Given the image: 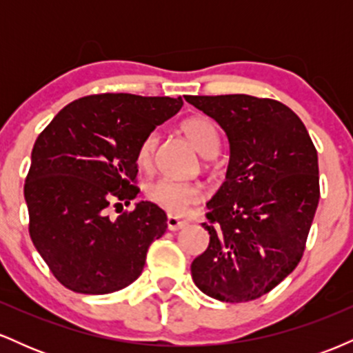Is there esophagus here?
<instances>
[{"mask_svg":"<svg viewBox=\"0 0 353 353\" xmlns=\"http://www.w3.org/2000/svg\"><path fill=\"white\" fill-rule=\"evenodd\" d=\"M185 224H188V222L182 221V219H177V217H174V216H169L168 217V229L169 230H179V229L184 228Z\"/></svg>","mask_w":353,"mask_h":353,"instance_id":"1","label":"esophagus"}]
</instances>
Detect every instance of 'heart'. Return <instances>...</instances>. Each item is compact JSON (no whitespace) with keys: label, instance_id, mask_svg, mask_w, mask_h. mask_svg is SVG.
I'll use <instances>...</instances> for the list:
<instances>
[{"label":"heart","instance_id":"b5f03b06","mask_svg":"<svg viewBox=\"0 0 353 353\" xmlns=\"http://www.w3.org/2000/svg\"><path fill=\"white\" fill-rule=\"evenodd\" d=\"M181 131L192 143L194 148L202 156L210 157L219 151L221 136L216 124L205 116H192L181 124ZM159 136L156 132H149L143 137L136 149V163L139 168H151L156 154ZM145 197L156 204L157 208L164 209L171 216H184L190 205H194L201 199V185L196 182H182L172 179H154L145 184Z\"/></svg>","mask_w":353,"mask_h":353}]
</instances>
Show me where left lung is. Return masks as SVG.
<instances>
[{
	"label": "left lung",
	"instance_id": "1",
	"mask_svg": "<svg viewBox=\"0 0 353 353\" xmlns=\"http://www.w3.org/2000/svg\"><path fill=\"white\" fill-rule=\"evenodd\" d=\"M229 137L224 184L208 202L209 245L190 265L209 297L237 303L270 292L301 262L319 205V159L305 125L281 101L185 96Z\"/></svg>",
	"mask_w": 353,
	"mask_h": 353
}]
</instances>
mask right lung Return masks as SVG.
<instances>
[{
	"mask_svg": "<svg viewBox=\"0 0 353 353\" xmlns=\"http://www.w3.org/2000/svg\"><path fill=\"white\" fill-rule=\"evenodd\" d=\"M182 104V98L129 92L84 96L61 109L38 136L24 182L28 230L66 289L111 294L143 272L168 216L148 201L117 219L108 209L139 194L137 145Z\"/></svg>",
	"mask_w": 353,
	"mask_h": 353,
	"instance_id": "add662e5",
	"label": "right lung"
}]
</instances>
